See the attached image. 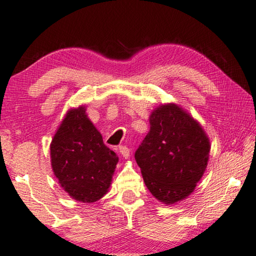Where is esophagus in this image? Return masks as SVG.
Wrapping results in <instances>:
<instances>
[{"mask_svg": "<svg viewBox=\"0 0 256 256\" xmlns=\"http://www.w3.org/2000/svg\"><path fill=\"white\" fill-rule=\"evenodd\" d=\"M119 152L121 156H124V159H128L129 156H130V151H129V148L127 146H124V145H120Z\"/></svg>", "mask_w": 256, "mask_h": 256, "instance_id": "obj_1", "label": "esophagus"}]
</instances>
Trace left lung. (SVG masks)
Segmentation results:
<instances>
[{
    "mask_svg": "<svg viewBox=\"0 0 256 256\" xmlns=\"http://www.w3.org/2000/svg\"><path fill=\"white\" fill-rule=\"evenodd\" d=\"M210 144L202 126L176 104L159 105L135 152L145 186L172 205L192 194L206 170Z\"/></svg>",
    "mask_w": 256,
    "mask_h": 256,
    "instance_id": "obj_1",
    "label": "left lung"
}]
</instances>
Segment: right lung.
<instances>
[{
    "instance_id": "add662e5",
    "label": "right lung",
    "mask_w": 256,
    "mask_h": 256,
    "mask_svg": "<svg viewBox=\"0 0 256 256\" xmlns=\"http://www.w3.org/2000/svg\"><path fill=\"white\" fill-rule=\"evenodd\" d=\"M50 156L60 186L73 199L86 204L108 194L119 160L104 144L84 106L66 113L51 140Z\"/></svg>"
}]
</instances>
